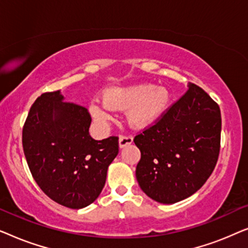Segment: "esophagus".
Instances as JSON below:
<instances>
[{"mask_svg":"<svg viewBox=\"0 0 248 248\" xmlns=\"http://www.w3.org/2000/svg\"><path fill=\"white\" fill-rule=\"evenodd\" d=\"M133 142V138L130 137V135H121L120 140H118V143H120V148H124L126 145L131 144Z\"/></svg>","mask_w":248,"mask_h":248,"instance_id":"34e87169","label":"esophagus"}]
</instances>
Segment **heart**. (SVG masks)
Returning <instances> with one entry per match:
<instances>
[{"mask_svg":"<svg viewBox=\"0 0 248 248\" xmlns=\"http://www.w3.org/2000/svg\"><path fill=\"white\" fill-rule=\"evenodd\" d=\"M105 104L93 103L91 116L98 123H106L110 109L127 110V121L133 127H145L167 109L170 93L164 87L139 84L128 88H113L104 94Z\"/></svg>","mask_w":248,"mask_h":248,"instance_id":"b5f03b06","label":"heart"}]
</instances>
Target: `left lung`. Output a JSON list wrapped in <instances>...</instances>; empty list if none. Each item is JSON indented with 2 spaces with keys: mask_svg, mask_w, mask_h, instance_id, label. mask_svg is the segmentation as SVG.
<instances>
[{
  "mask_svg": "<svg viewBox=\"0 0 248 248\" xmlns=\"http://www.w3.org/2000/svg\"><path fill=\"white\" fill-rule=\"evenodd\" d=\"M219 105L194 83L150 126L135 135L141 151L139 185L149 198L171 204L200 189L220 152Z\"/></svg>",
  "mask_w": 248,
  "mask_h": 248,
  "instance_id": "1",
  "label": "left lung"
}]
</instances>
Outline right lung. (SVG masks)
Masks as SVG:
<instances>
[{
  "label": "right lung",
  "mask_w": 248,
  "mask_h": 248,
  "mask_svg": "<svg viewBox=\"0 0 248 248\" xmlns=\"http://www.w3.org/2000/svg\"><path fill=\"white\" fill-rule=\"evenodd\" d=\"M90 123L87 108L64 101L57 90L37 98L22 128L33 179L49 199L70 209L84 208L99 196L118 154V137L93 140Z\"/></svg>",
  "instance_id": "1"
}]
</instances>
